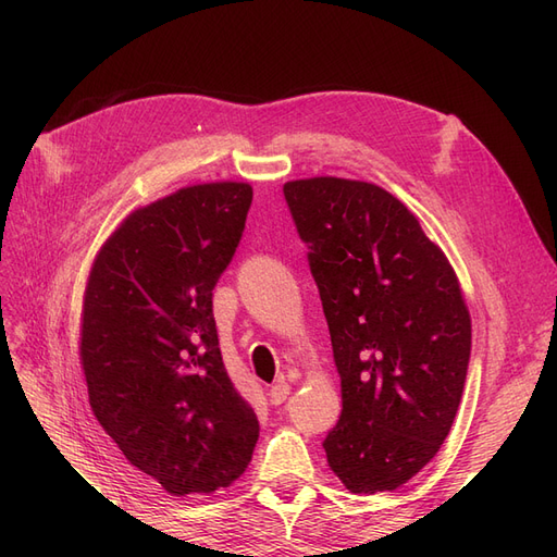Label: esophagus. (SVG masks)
<instances>
[{
  "label": "esophagus",
  "instance_id": "obj_1",
  "mask_svg": "<svg viewBox=\"0 0 557 557\" xmlns=\"http://www.w3.org/2000/svg\"><path fill=\"white\" fill-rule=\"evenodd\" d=\"M288 397H290V385L285 381H276L272 387H269V399H272V404H283Z\"/></svg>",
  "mask_w": 557,
  "mask_h": 557
}]
</instances>
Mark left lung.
<instances>
[{"label": "left lung", "instance_id": "1", "mask_svg": "<svg viewBox=\"0 0 557 557\" xmlns=\"http://www.w3.org/2000/svg\"><path fill=\"white\" fill-rule=\"evenodd\" d=\"M327 318L342 416L323 444L356 495L413 479L450 432L471 350L460 281L418 218L367 181L283 185Z\"/></svg>", "mask_w": 557, "mask_h": 557}]
</instances>
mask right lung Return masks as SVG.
<instances>
[{"instance_id":"1","label":"right lung","mask_w":557,"mask_h":557,"mask_svg":"<svg viewBox=\"0 0 557 557\" xmlns=\"http://www.w3.org/2000/svg\"><path fill=\"white\" fill-rule=\"evenodd\" d=\"M250 201L248 183L215 181L134 209L99 248L83 293L92 413L129 465L176 497L232 485L260 436L225 372L211 301Z\"/></svg>"}]
</instances>
